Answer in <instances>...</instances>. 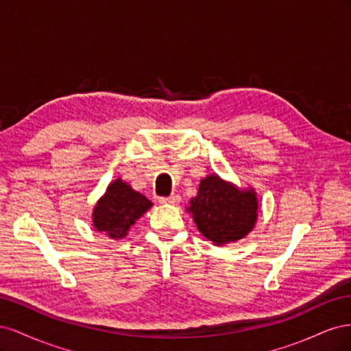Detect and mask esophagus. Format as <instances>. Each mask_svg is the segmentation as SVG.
<instances>
[{
    "instance_id": "esophagus-1",
    "label": "esophagus",
    "mask_w": 351,
    "mask_h": 351,
    "mask_svg": "<svg viewBox=\"0 0 351 351\" xmlns=\"http://www.w3.org/2000/svg\"><path fill=\"white\" fill-rule=\"evenodd\" d=\"M180 202V197L177 195H171L169 197H161L159 199V204H169V205H177Z\"/></svg>"
}]
</instances>
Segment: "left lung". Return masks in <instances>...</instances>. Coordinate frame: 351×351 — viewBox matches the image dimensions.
<instances>
[{
  "label": "left lung",
  "mask_w": 351,
  "mask_h": 351,
  "mask_svg": "<svg viewBox=\"0 0 351 351\" xmlns=\"http://www.w3.org/2000/svg\"><path fill=\"white\" fill-rule=\"evenodd\" d=\"M205 239L226 246L246 237L256 226L259 200L253 187L241 189L218 174L200 180L197 195L186 208Z\"/></svg>",
  "instance_id": "1"
}]
</instances>
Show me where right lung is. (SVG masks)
Listing matches in <instances>:
<instances>
[{
	"instance_id": "1",
	"label": "right lung",
	"mask_w": 351,
	"mask_h": 351,
	"mask_svg": "<svg viewBox=\"0 0 351 351\" xmlns=\"http://www.w3.org/2000/svg\"><path fill=\"white\" fill-rule=\"evenodd\" d=\"M152 202L121 178L111 182L92 210V227L112 240L129 234L136 221L152 208Z\"/></svg>"
}]
</instances>
